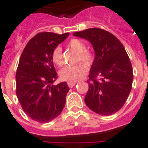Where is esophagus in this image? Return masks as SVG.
I'll return each mask as SVG.
<instances>
[{
    "mask_svg": "<svg viewBox=\"0 0 148 148\" xmlns=\"http://www.w3.org/2000/svg\"><path fill=\"white\" fill-rule=\"evenodd\" d=\"M75 84H76L75 82H71V81H68V82H67V85H68L69 88H73Z\"/></svg>",
    "mask_w": 148,
    "mask_h": 148,
    "instance_id": "obj_1",
    "label": "esophagus"
}]
</instances>
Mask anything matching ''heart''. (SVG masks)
I'll use <instances>...</instances> for the list:
<instances>
[{"mask_svg":"<svg viewBox=\"0 0 148 148\" xmlns=\"http://www.w3.org/2000/svg\"><path fill=\"white\" fill-rule=\"evenodd\" d=\"M67 46L71 49L74 50L78 53L77 60H81L86 65L90 66L92 64L95 58V54L90 50L86 49L85 43L80 39L72 38L69 40ZM51 59L56 65L61 66L64 64V58H63L62 48L60 46H57L53 49L51 52ZM88 71V67L84 64H77L76 65L71 66H66L60 71V78L64 81L75 82L85 76Z\"/></svg>","mask_w":148,"mask_h":148,"instance_id":"1","label":"heart"}]
</instances>
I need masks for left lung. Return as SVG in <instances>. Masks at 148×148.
<instances>
[{
    "label": "left lung",
    "instance_id": "1",
    "mask_svg": "<svg viewBox=\"0 0 148 148\" xmlns=\"http://www.w3.org/2000/svg\"><path fill=\"white\" fill-rule=\"evenodd\" d=\"M73 35L89 40L95 52L85 103L98 114H114L124 106L132 88L133 69L124 46L103 29L89 28Z\"/></svg>",
    "mask_w": 148,
    "mask_h": 148
}]
</instances>
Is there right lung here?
<instances>
[{"label": "right lung", "mask_w": 148, "mask_h": 148, "mask_svg": "<svg viewBox=\"0 0 148 148\" xmlns=\"http://www.w3.org/2000/svg\"><path fill=\"white\" fill-rule=\"evenodd\" d=\"M41 32L27 44L16 72V94L21 108L32 120L47 123L62 111L69 91L66 82L51 85L58 78L51 52L68 37Z\"/></svg>", "instance_id": "obj_1"}]
</instances>
